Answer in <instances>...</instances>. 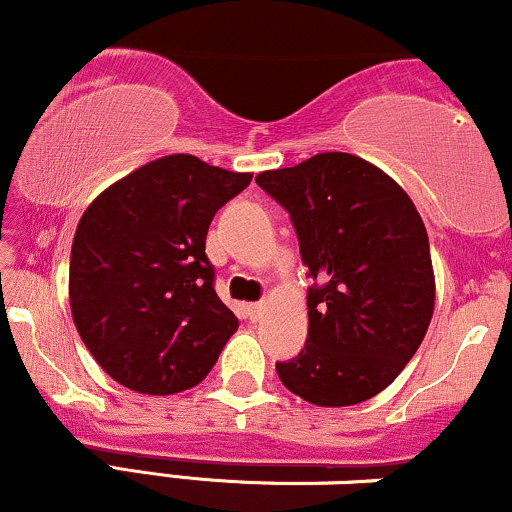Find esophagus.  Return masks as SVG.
Wrapping results in <instances>:
<instances>
[{
    "mask_svg": "<svg viewBox=\"0 0 512 512\" xmlns=\"http://www.w3.org/2000/svg\"><path fill=\"white\" fill-rule=\"evenodd\" d=\"M246 311H249V318L251 321H258V318L263 316V311H266V304L258 302V304H249L246 306Z\"/></svg>",
    "mask_w": 512,
    "mask_h": 512,
    "instance_id": "obj_1",
    "label": "esophagus"
}]
</instances>
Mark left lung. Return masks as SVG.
Instances as JSON below:
<instances>
[{
    "label": "left lung",
    "instance_id": "8db88e82",
    "mask_svg": "<svg viewBox=\"0 0 512 512\" xmlns=\"http://www.w3.org/2000/svg\"><path fill=\"white\" fill-rule=\"evenodd\" d=\"M256 184L290 213L309 268V335L278 362L280 381L311 405L347 407L388 388L434 316V268L412 198L350 153H318Z\"/></svg>",
    "mask_w": 512,
    "mask_h": 512
}]
</instances>
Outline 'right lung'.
Masks as SVG:
<instances>
[{"label":"right lung","mask_w":512,"mask_h":512,"mask_svg":"<svg viewBox=\"0 0 512 512\" xmlns=\"http://www.w3.org/2000/svg\"><path fill=\"white\" fill-rule=\"evenodd\" d=\"M251 184L194 155H167L107 186L78 220L69 266L76 330L105 374L148 395L194 388L237 316L206 256L213 215Z\"/></svg>","instance_id":"right-lung-1"}]
</instances>
